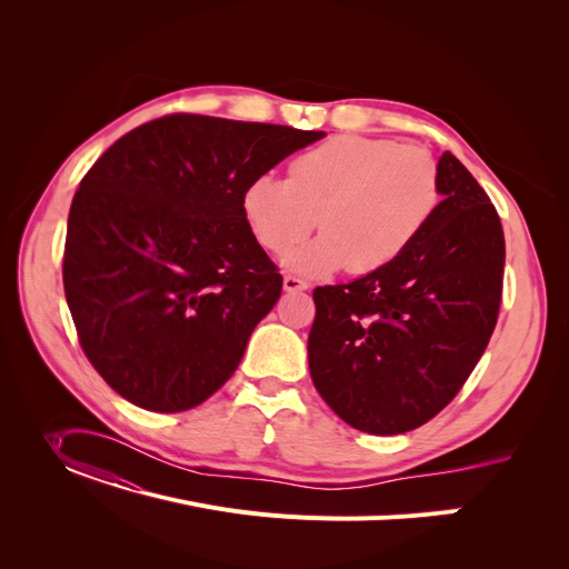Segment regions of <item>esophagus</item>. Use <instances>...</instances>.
Wrapping results in <instances>:
<instances>
[{
    "label": "esophagus",
    "instance_id": "1",
    "mask_svg": "<svg viewBox=\"0 0 569 569\" xmlns=\"http://www.w3.org/2000/svg\"><path fill=\"white\" fill-rule=\"evenodd\" d=\"M283 288L288 292H300V290H307L309 288V281L300 279V277H292V274H286L283 277Z\"/></svg>",
    "mask_w": 569,
    "mask_h": 569
}]
</instances>
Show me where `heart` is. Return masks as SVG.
I'll return each mask as SVG.
<instances>
[{
  "label": "heart",
  "instance_id": "b5f03b06",
  "mask_svg": "<svg viewBox=\"0 0 569 569\" xmlns=\"http://www.w3.org/2000/svg\"><path fill=\"white\" fill-rule=\"evenodd\" d=\"M438 200V166L425 149L346 133L295 157L288 179L253 174L239 207L256 242L274 253L302 242L320 217L322 232L286 256L297 272L348 264L355 274H371L410 249Z\"/></svg>",
  "mask_w": 569,
  "mask_h": 569
}]
</instances>
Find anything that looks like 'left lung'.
Wrapping results in <instances>:
<instances>
[{
  "instance_id": "left-lung-1",
  "label": "left lung",
  "mask_w": 569,
  "mask_h": 569,
  "mask_svg": "<svg viewBox=\"0 0 569 569\" xmlns=\"http://www.w3.org/2000/svg\"><path fill=\"white\" fill-rule=\"evenodd\" d=\"M436 212L378 272L313 290L309 369L346 425L376 436L427 425L450 403L498 320L505 234L496 207L452 154Z\"/></svg>"
}]
</instances>
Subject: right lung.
Returning a JSON list of instances; mask_svg holds the SVG:
<instances>
[{
    "label": "right lung",
    "instance_id": "right-lung-1",
    "mask_svg": "<svg viewBox=\"0 0 569 569\" xmlns=\"http://www.w3.org/2000/svg\"><path fill=\"white\" fill-rule=\"evenodd\" d=\"M322 131L174 112L110 144L73 196L64 292L87 360L154 412L212 397L283 277L249 232V179Z\"/></svg>",
    "mask_w": 569,
    "mask_h": 569
}]
</instances>
